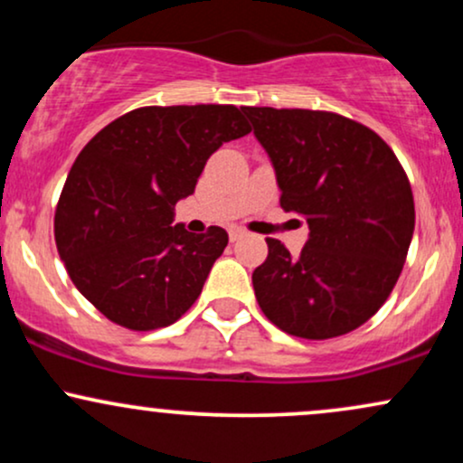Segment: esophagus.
Instances as JSON below:
<instances>
[{
	"label": "esophagus",
	"instance_id": "34e87169",
	"mask_svg": "<svg viewBox=\"0 0 463 463\" xmlns=\"http://www.w3.org/2000/svg\"><path fill=\"white\" fill-rule=\"evenodd\" d=\"M228 235H231V241H237V239L243 237V228L231 226V231H228Z\"/></svg>",
	"mask_w": 463,
	"mask_h": 463
}]
</instances>
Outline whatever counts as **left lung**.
<instances>
[{"mask_svg": "<svg viewBox=\"0 0 463 463\" xmlns=\"http://www.w3.org/2000/svg\"><path fill=\"white\" fill-rule=\"evenodd\" d=\"M241 110L272 163L280 206L309 224L298 257L268 239V259L252 272L259 307L296 337L354 331L394 289L413 237V195L396 154L342 115Z\"/></svg>", "mask_w": 463, "mask_h": 463, "instance_id": "obj_1", "label": "left lung"}]
</instances>
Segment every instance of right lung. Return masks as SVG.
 <instances>
[{
	"label": "right lung",
	"instance_id": "add662e5",
	"mask_svg": "<svg viewBox=\"0 0 463 463\" xmlns=\"http://www.w3.org/2000/svg\"><path fill=\"white\" fill-rule=\"evenodd\" d=\"M248 132L235 106H146L78 154L56 209V246L80 294L110 322L152 331L194 305L228 232L172 226L174 206L194 194L211 154Z\"/></svg>",
	"mask_w": 463,
	"mask_h": 463
}]
</instances>
